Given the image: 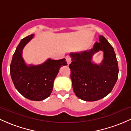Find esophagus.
Masks as SVG:
<instances>
[{
  "mask_svg": "<svg viewBox=\"0 0 131 131\" xmlns=\"http://www.w3.org/2000/svg\"><path fill=\"white\" fill-rule=\"evenodd\" d=\"M66 60H67V62L68 64H70L71 62V58L70 56H67L66 57Z\"/></svg>",
  "mask_w": 131,
  "mask_h": 131,
  "instance_id": "obj_1",
  "label": "esophagus"
}]
</instances>
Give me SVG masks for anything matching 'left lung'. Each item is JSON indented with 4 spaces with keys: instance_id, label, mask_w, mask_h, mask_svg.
Returning <instances> with one entry per match:
<instances>
[{
    "instance_id": "left-lung-1",
    "label": "left lung",
    "mask_w": 131,
    "mask_h": 131,
    "mask_svg": "<svg viewBox=\"0 0 131 131\" xmlns=\"http://www.w3.org/2000/svg\"><path fill=\"white\" fill-rule=\"evenodd\" d=\"M99 50L104 52L100 66L91 61L92 55ZM69 65L73 91L78 98L85 101H96L109 94L118 77V64L113 47L102 36L89 51L71 53Z\"/></svg>"
}]
</instances>
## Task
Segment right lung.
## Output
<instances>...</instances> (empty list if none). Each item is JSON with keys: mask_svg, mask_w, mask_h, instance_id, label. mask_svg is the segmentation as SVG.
Listing matches in <instances>:
<instances>
[{"mask_svg": "<svg viewBox=\"0 0 131 131\" xmlns=\"http://www.w3.org/2000/svg\"><path fill=\"white\" fill-rule=\"evenodd\" d=\"M33 36L23 39L16 47L10 64V74L15 87L23 96L31 100L41 101L51 94L60 68L67 65V63L65 58L49 59L40 65L27 67L22 58V51Z\"/></svg>", "mask_w": 131, "mask_h": 131, "instance_id": "1", "label": "right lung"}]
</instances>
